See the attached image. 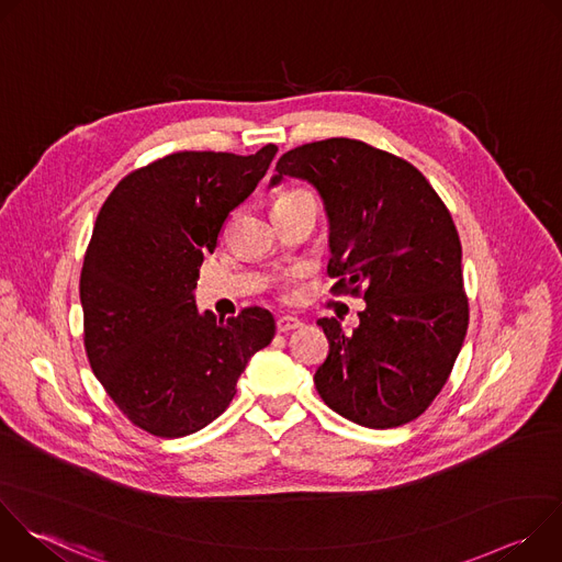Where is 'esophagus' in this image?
<instances>
[{
  "instance_id": "1",
  "label": "esophagus",
  "mask_w": 562,
  "mask_h": 562,
  "mask_svg": "<svg viewBox=\"0 0 562 562\" xmlns=\"http://www.w3.org/2000/svg\"><path fill=\"white\" fill-rule=\"evenodd\" d=\"M302 327V323L297 317H291V315H282V317H278L276 319V329L280 331V334H289V331H295V329H300Z\"/></svg>"
}]
</instances>
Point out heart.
<instances>
[{
    "label": "heart",
    "mask_w": 562,
    "mask_h": 562,
    "mask_svg": "<svg viewBox=\"0 0 562 562\" xmlns=\"http://www.w3.org/2000/svg\"><path fill=\"white\" fill-rule=\"evenodd\" d=\"M297 195H308L306 191H302V189H295V191H289V193H284L280 200H289V198H297Z\"/></svg>",
    "instance_id": "obj_1"
}]
</instances>
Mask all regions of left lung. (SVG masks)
Returning <instances> with one entry per match:
<instances>
[{"label":"left lung","instance_id":"1","mask_svg":"<svg viewBox=\"0 0 562 562\" xmlns=\"http://www.w3.org/2000/svg\"><path fill=\"white\" fill-rule=\"evenodd\" d=\"M271 187L311 182L329 215L336 295H362L360 325H317L329 356L313 382L336 414L391 429L416 420L445 386L469 327L462 247L449 209L407 159L331 137L286 150Z\"/></svg>","mask_w":562,"mask_h":562}]
</instances>
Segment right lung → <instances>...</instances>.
Segmentation results:
<instances>
[{
    "instance_id": "add662e5",
    "label": "right lung",
    "mask_w": 562,
    "mask_h": 562,
    "mask_svg": "<svg viewBox=\"0 0 562 562\" xmlns=\"http://www.w3.org/2000/svg\"><path fill=\"white\" fill-rule=\"evenodd\" d=\"M276 153H171L120 180L98 213L79 278L85 349L117 409L153 436L213 423L276 336L262 306L224 319L193 300L204 256Z\"/></svg>"
}]
</instances>
